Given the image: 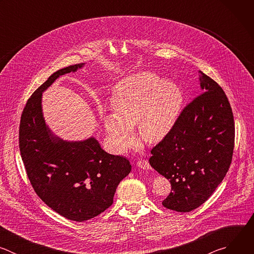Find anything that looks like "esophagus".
<instances>
[{
	"mask_svg": "<svg viewBox=\"0 0 254 254\" xmlns=\"http://www.w3.org/2000/svg\"><path fill=\"white\" fill-rule=\"evenodd\" d=\"M136 167L139 169H142V170H151L152 169L150 164L146 160H138L136 163Z\"/></svg>",
	"mask_w": 254,
	"mask_h": 254,
	"instance_id": "esophagus-1",
	"label": "esophagus"
}]
</instances>
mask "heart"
<instances>
[{"label":"heart","mask_w":254,"mask_h":254,"mask_svg":"<svg viewBox=\"0 0 254 254\" xmlns=\"http://www.w3.org/2000/svg\"><path fill=\"white\" fill-rule=\"evenodd\" d=\"M182 103V90L175 82L161 80L151 72H139L115 88V112L102 117L104 128L119 153L135 143L134 126L144 141L156 143L173 128Z\"/></svg>","instance_id":"1"}]
</instances>
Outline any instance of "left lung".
Instances as JSON below:
<instances>
[{"instance_id":"obj_1","label":"left lung","mask_w":254,"mask_h":254,"mask_svg":"<svg viewBox=\"0 0 254 254\" xmlns=\"http://www.w3.org/2000/svg\"><path fill=\"white\" fill-rule=\"evenodd\" d=\"M198 73L202 93L184 108L149 160L172 186L163 206L177 212H190L208 200L228 172L234 149L228 98L218 83Z\"/></svg>"}]
</instances>
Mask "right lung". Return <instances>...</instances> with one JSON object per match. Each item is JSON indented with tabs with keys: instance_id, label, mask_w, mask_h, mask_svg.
<instances>
[{
	"instance_id": "obj_1",
	"label": "right lung",
	"mask_w": 254,
	"mask_h": 254,
	"mask_svg": "<svg viewBox=\"0 0 254 254\" xmlns=\"http://www.w3.org/2000/svg\"><path fill=\"white\" fill-rule=\"evenodd\" d=\"M84 64L54 72L28 99L19 129L21 157L36 194L52 210L76 222L89 220L110 207L118 185L131 171L127 159L107 154L93 136L64 140L45 123L42 93L61 75Z\"/></svg>"
}]
</instances>
